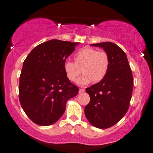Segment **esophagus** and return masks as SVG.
I'll use <instances>...</instances> for the list:
<instances>
[{"instance_id": "1", "label": "esophagus", "mask_w": 153, "mask_h": 153, "mask_svg": "<svg viewBox=\"0 0 153 153\" xmlns=\"http://www.w3.org/2000/svg\"><path fill=\"white\" fill-rule=\"evenodd\" d=\"M85 90V88H80L79 89V93H82V92H84Z\"/></svg>"}]
</instances>
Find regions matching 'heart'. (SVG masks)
<instances>
[{
  "instance_id": "heart-1",
  "label": "heart",
  "mask_w": 153,
  "mask_h": 153,
  "mask_svg": "<svg viewBox=\"0 0 153 153\" xmlns=\"http://www.w3.org/2000/svg\"><path fill=\"white\" fill-rule=\"evenodd\" d=\"M75 62L66 60L63 63V69L67 78L71 81L75 80L81 72L84 73L78 79L77 83L85 85L93 80L98 82L103 80L110 66L108 54L104 51L85 46L75 54Z\"/></svg>"
}]
</instances>
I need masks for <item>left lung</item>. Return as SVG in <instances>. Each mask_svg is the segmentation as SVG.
I'll use <instances>...</instances> for the list:
<instances>
[{
	"label": "left lung",
	"mask_w": 153,
	"mask_h": 153,
	"mask_svg": "<svg viewBox=\"0 0 153 153\" xmlns=\"http://www.w3.org/2000/svg\"><path fill=\"white\" fill-rule=\"evenodd\" d=\"M108 54L110 66L103 80L86 88L90 101L85 114L93 126L108 128L124 117L132 95V71L125 52L112 42L92 44Z\"/></svg>",
	"instance_id": "obj_1"
}]
</instances>
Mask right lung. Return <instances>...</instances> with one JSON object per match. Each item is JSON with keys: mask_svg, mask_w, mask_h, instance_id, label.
Here are the masks:
<instances>
[{"mask_svg": "<svg viewBox=\"0 0 153 153\" xmlns=\"http://www.w3.org/2000/svg\"><path fill=\"white\" fill-rule=\"evenodd\" d=\"M78 42L51 39L31 51L23 63L19 99L27 117L39 126L53 124L63 114L66 102L78 93L63 69Z\"/></svg>", "mask_w": 153, "mask_h": 153, "instance_id": "1", "label": "right lung"}]
</instances>
